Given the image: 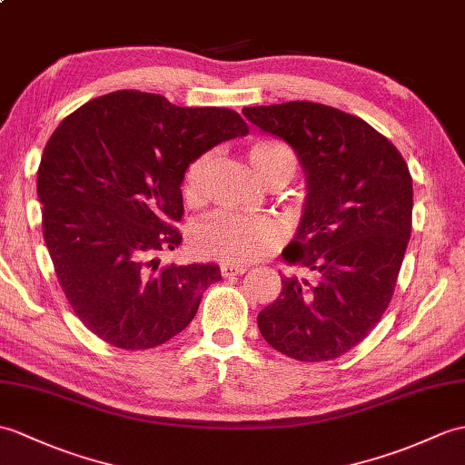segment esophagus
Returning <instances> with one entry per match:
<instances>
[{
	"label": "esophagus",
	"instance_id": "34e87169",
	"mask_svg": "<svg viewBox=\"0 0 465 465\" xmlns=\"http://www.w3.org/2000/svg\"><path fill=\"white\" fill-rule=\"evenodd\" d=\"M220 272L223 277H235V275H242L247 272V267L243 265H235V263H222L220 265Z\"/></svg>",
	"mask_w": 465,
	"mask_h": 465
}]
</instances>
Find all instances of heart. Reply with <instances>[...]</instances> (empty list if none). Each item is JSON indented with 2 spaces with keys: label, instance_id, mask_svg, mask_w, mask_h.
Returning <instances> with one entry per match:
<instances>
[{
  "label": "heart",
  "instance_id": "obj_1",
  "mask_svg": "<svg viewBox=\"0 0 465 465\" xmlns=\"http://www.w3.org/2000/svg\"><path fill=\"white\" fill-rule=\"evenodd\" d=\"M255 174L263 183L273 180L289 182L295 176L297 158L293 150L273 138H262L247 150ZM212 166V153L190 162L183 174V193L190 200L200 198L203 182ZM283 243V230L272 218H247L237 213H215L200 222L192 232V245L202 257L223 263H252L273 253Z\"/></svg>",
  "mask_w": 465,
  "mask_h": 465
}]
</instances>
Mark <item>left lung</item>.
Segmentation results:
<instances>
[{
	"label": "left lung",
	"mask_w": 465,
	"mask_h": 465,
	"mask_svg": "<svg viewBox=\"0 0 465 465\" xmlns=\"http://www.w3.org/2000/svg\"><path fill=\"white\" fill-rule=\"evenodd\" d=\"M243 114L295 150L307 180L283 250L305 273L282 277L257 327L291 359L332 361L369 337L391 303L412 232V176L391 140L332 106L291 101Z\"/></svg>",
	"instance_id": "obj_1"
}]
</instances>
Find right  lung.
<instances>
[{"instance_id": "right-lung-1", "label": "right lung", "mask_w": 465, "mask_h": 465, "mask_svg": "<svg viewBox=\"0 0 465 465\" xmlns=\"http://www.w3.org/2000/svg\"><path fill=\"white\" fill-rule=\"evenodd\" d=\"M247 133L230 109L116 91L83 104L51 134L37 172L43 237L64 297L96 337L153 349L196 317L220 267L164 265L158 255L182 243L174 223L190 162Z\"/></svg>"}]
</instances>
